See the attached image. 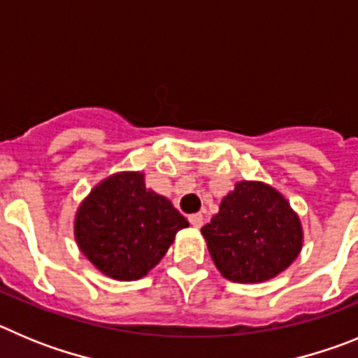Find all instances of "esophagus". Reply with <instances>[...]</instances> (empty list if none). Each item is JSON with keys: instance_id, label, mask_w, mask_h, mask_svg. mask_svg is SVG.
<instances>
[{"instance_id": "1", "label": "esophagus", "mask_w": 358, "mask_h": 358, "mask_svg": "<svg viewBox=\"0 0 358 358\" xmlns=\"http://www.w3.org/2000/svg\"><path fill=\"white\" fill-rule=\"evenodd\" d=\"M189 223H191L194 228H201L203 227V215L201 214L189 215Z\"/></svg>"}]
</instances>
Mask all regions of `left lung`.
I'll return each instance as SVG.
<instances>
[{
  "label": "left lung",
  "mask_w": 358,
  "mask_h": 358,
  "mask_svg": "<svg viewBox=\"0 0 358 358\" xmlns=\"http://www.w3.org/2000/svg\"><path fill=\"white\" fill-rule=\"evenodd\" d=\"M208 253L230 282L275 278L298 257L303 231L287 199L262 182H239L201 228Z\"/></svg>",
  "instance_id": "obj_1"
}]
</instances>
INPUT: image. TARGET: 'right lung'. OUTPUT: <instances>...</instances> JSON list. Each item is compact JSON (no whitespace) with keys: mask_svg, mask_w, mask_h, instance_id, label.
Returning <instances> with one entry per match:
<instances>
[{"mask_svg":"<svg viewBox=\"0 0 358 358\" xmlns=\"http://www.w3.org/2000/svg\"><path fill=\"white\" fill-rule=\"evenodd\" d=\"M189 227L171 201L144 185L143 173L103 180L80 205L75 237L83 255L115 280H139Z\"/></svg>","mask_w":358,"mask_h":358,"instance_id":"1","label":"right lung"}]
</instances>
